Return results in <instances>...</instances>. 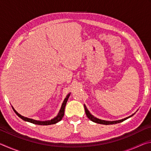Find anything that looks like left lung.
Returning a JSON list of instances; mask_svg holds the SVG:
<instances>
[{"label":"left lung","mask_w":151,"mask_h":151,"mask_svg":"<svg viewBox=\"0 0 151 151\" xmlns=\"http://www.w3.org/2000/svg\"><path fill=\"white\" fill-rule=\"evenodd\" d=\"M84 107H85V112H86V116H87L88 118L92 121L94 122H96V123H99V124H116V123H119V122H121L122 121H125V120H127V119L130 118V117H131L133 114H132V115L129 116V117H127V118L123 119H121V120H119V121H104V120H101V119H97L96 117H94L93 115H92V114L90 113V112L88 111V110L86 108V106L85 104H84Z\"/></svg>","instance_id":"8db88e82"}]
</instances>
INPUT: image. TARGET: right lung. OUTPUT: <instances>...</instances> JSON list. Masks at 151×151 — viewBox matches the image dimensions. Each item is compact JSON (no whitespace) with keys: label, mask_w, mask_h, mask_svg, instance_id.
<instances>
[{"label":"right lung","mask_w":151,"mask_h":151,"mask_svg":"<svg viewBox=\"0 0 151 151\" xmlns=\"http://www.w3.org/2000/svg\"><path fill=\"white\" fill-rule=\"evenodd\" d=\"M70 94V93L68 94V95L66 96V98L65 99V100H64V101H63V103L62 104V106H61V108L60 109L59 112H58V114H57V116H55L54 119L49 120V121H36V120L32 119L27 118V117H24V116L20 115V114L18 113V112L16 111H15L13 107H12V109H13V111H14L15 113L17 114L18 116H19L20 119H22L24 121H27V122H31V123L35 124H39V125H50V124H56V123H57V122H59L60 121H61V120H62L63 117L64 116V113H65V109L66 104V103H67L68 99L69 98Z\"/></svg>","instance_id":"add662e5"}]
</instances>
